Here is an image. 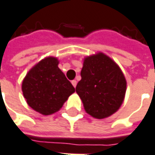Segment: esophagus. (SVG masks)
I'll list each match as a JSON object with an SVG mask.
<instances>
[{
	"instance_id": "34e87169",
	"label": "esophagus",
	"mask_w": 155,
	"mask_h": 155,
	"mask_svg": "<svg viewBox=\"0 0 155 155\" xmlns=\"http://www.w3.org/2000/svg\"><path fill=\"white\" fill-rule=\"evenodd\" d=\"M71 83H72V85L74 86V87H76V85H77V81H76L75 80L72 81H71Z\"/></svg>"
}]
</instances>
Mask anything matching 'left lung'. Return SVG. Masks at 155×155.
I'll return each instance as SVG.
<instances>
[{
	"instance_id": "1",
	"label": "left lung",
	"mask_w": 155,
	"mask_h": 155,
	"mask_svg": "<svg viewBox=\"0 0 155 155\" xmlns=\"http://www.w3.org/2000/svg\"><path fill=\"white\" fill-rule=\"evenodd\" d=\"M81 76L75 90L88 114L102 119L120 108L127 83L120 68L109 56L99 52L86 57Z\"/></svg>"
}]
</instances>
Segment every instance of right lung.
<instances>
[{"instance_id": "add662e5", "label": "right lung", "mask_w": 155, "mask_h": 155, "mask_svg": "<svg viewBox=\"0 0 155 155\" xmlns=\"http://www.w3.org/2000/svg\"><path fill=\"white\" fill-rule=\"evenodd\" d=\"M58 63L56 57H46L27 73L22 82V92L28 105L45 116L58 111L75 91Z\"/></svg>"}]
</instances>
